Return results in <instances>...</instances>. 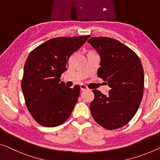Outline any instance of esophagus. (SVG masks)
<instances>
[{
	"mask_svg": "<svg viewBox=\"0 0 160 160\" xmlns=\"http://www.w3.org/2000/svg\"><path fill=\"white\" fill-rule=\"evenodd\" d=\"M80 90H81V91H84V90H87L88 88V87L86 86V85H83V84H82V85H80Z\"/></svg>",
	"mask_w": 160,
	"mask_h": 160,
	"instance_id": "obj_1",
	"label": "esophagus"
}]
</instances>
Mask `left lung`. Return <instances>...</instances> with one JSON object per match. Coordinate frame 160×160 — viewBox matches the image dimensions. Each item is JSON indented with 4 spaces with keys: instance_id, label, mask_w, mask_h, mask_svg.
I'll return each mask as SVG.
<instances>
[{
    "instance_id": "8db88e82",
    "label": "left lung",
    "mask_w": 160,
    "mask_h": 160,
    "mask_svg": "<svg viewBox=\"0 0 160 160\" xmlns=\"http://www.w3.org/2000/svg\"><path fill=\"white\" fill-rule=\"evenodd\" d=\"M101 56L98 76L108 82V95L94 90L90 104L92 118L103 128L116 129L129 122L143 97L144 75L137 54L118 40L92 37L88 41Z\"/></svg>"
}]
</instances>
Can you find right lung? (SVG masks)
<instances>
[{
	"mask_svg": "<svg viewBox=\"0 0 160 160\" xmlns=\"http://www.w3.org/2000/svg\"><path fill=\"white\" fill-rule=\"evenodd\" d=\"M89 37L53 38L30 52L23 68L21 89L28 111L40 125L55 127L70 117L80 88L67 87L60 78L70 57Z\"/></svg>",
	"mask_w": 160,
	"mask_h": 160,
	"instance_id": "right-lung-1",
	"label": "right lung"
}]
</instances>
